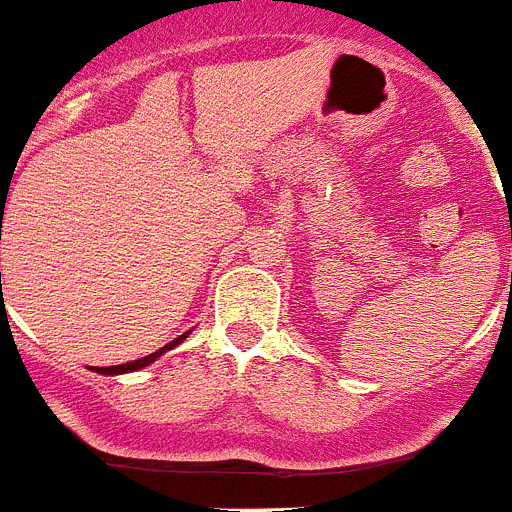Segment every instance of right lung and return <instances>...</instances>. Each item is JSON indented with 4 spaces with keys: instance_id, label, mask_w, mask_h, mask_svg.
<instances>
[{
    "instance_id": "add662e5",
    "label": "right lung",
    "mask_w": 512,
    "mask_h": 512,
    "mask_svg": "<svg viewBox=\"0 0 512 512\" xmlns=\"http://www.w3.org/2000/svg\"><path fill=\"white\" fill-rule=\"evenodd\" d=\"M184 338H187V336L176 338V341H171L169 346H164V348H161V351H156V354L143 356V359H138V361H130V364H120V366H97L94 372H99V374H125V372H135V369H143V366H148V364H151V361H156L161 354H166L169 348L179 346V343H182Z\"/></svg>"
}]
</instances>
